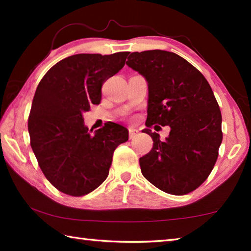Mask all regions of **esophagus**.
<instances>
[{
	"mask_svg": "<svg viewBox=\"0 0 251 251\" xmlns=\"http://www.w3.org/2000/svg\"><path fill=\"white\" fill-rule=\"evenodd\" d=\"M128 131H129V139H133L135 136L138 134V130L136 128H129Z\"/></svg>",
	"mask_w": 251,
	"mask_h": 251,
	"instance_id": "obj_1",
	"label": "esophagus"
}]
</instances>
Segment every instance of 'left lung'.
<instances>
[{"mask_svg":"<svg viewBox=\"0 0 251 251\" xmlns=\"http://www.w3.org/2000/svg\"><path fill=\"white\" fill-rule=\"evenodd\" d=\"M126 64L148 84L146 126H169L161 142L149 128L151 151L139 158L142 174L163 192L186 195L209 176L223 142L222 113L207 79L175 53L152 50L134 52Z\"/></svg>","mask_w":251,"mask_h":251,"instance_id":"8db88e82","label":"left lung"}]
</instances>
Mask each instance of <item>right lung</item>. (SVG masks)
<instances>
[{"label": "right lung", "instance_id": "obj_1", "mask_svg": "<svg viewBox=\"0 0 251 251\" xmlns=\"http://www.w3.org/2000/svg\"><path fill=\"white\" fill-rule=\"evenodd\" d=\"M128 54L72 55L41 79L28 134L42 172L59 192L78 197L96 189L108 176L114 151L128 141V130L112 122L91 135L83 118L100 103L104 82L123 69Z\"/></svg>", "mask_w": 251, "mask_h": 251}]
</instances>
